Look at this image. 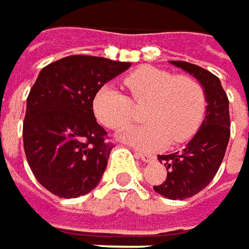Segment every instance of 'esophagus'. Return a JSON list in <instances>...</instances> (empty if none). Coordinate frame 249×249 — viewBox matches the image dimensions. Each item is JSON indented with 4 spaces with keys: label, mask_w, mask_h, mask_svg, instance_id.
<instances>
[{
    "label": "esophagus",
    "mask_w": 249,
    "mask_h": 249,
    "mask_svg": "<svg viewBox=\"0 0 249 249\" xmlns=\"http://www.w3.org/2000/svg\"><path fill=\"white\" fill-rule=\"evenodd\" d=\"M136 156H137V157H140V159H142L143 161H146V163H147V161H151V160L154 159V156H153V154H150V153H144V151H137V153H136Z\"/></svg>",
    "instance_id": "esophagus-1"
}]
</instances>
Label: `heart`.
<instances>
[{
  "instance_id": "b5f03b06",
  "label": "heart",
  "mask_w": 249,
  "mask_h": 249,
  "mask_svg": "<svg viewBox=\"0 0 249 249\" xmlns=\"http://www.w3.org/2000/svg\"><path fill=\"white\" fill-rule=\"evenodd\" d=\"M130 99L112 85H105L93 98V113L112 130H120L133 119L134 105H146L140 126L127 127L120 134L139 149H160L167 143L188 140L200 127L207 99L201 83L188 75L156 66H140L124 76Z\"/></svg>"
}]
</instances>
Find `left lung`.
I'll return each mask as SVG.
<instances>
[{
  "mask_svg": "<svg viewBox=\"0 0 249 249\" xmlns=\"http://www.w3.org/2000/svg\"><path fill=\"white\" fill-rule=\"evenodd\" d=\"M170 63L198 80L207 99L204 120L186 147L171 154H159V161L167 169V177L153 187L154 191L170 200H186L208 186L221 166L230 140V102L220 79L207 69L183 61Z\"/></svg>",
  "mask_w": 249,
  "mask_h": 249,
  "instance_id": "obj_1",
  "label": "left lung"
}]
</instances>
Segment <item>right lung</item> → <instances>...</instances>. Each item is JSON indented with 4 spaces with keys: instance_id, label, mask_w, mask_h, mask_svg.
Returning <instances> with one entry per match:
<instances>
[{
    "instance_id": "1",
    "label": "right lung",
    "mask_w": 249,
    "mask_h": 249,
    "mask_svg": "<svg viewBox=\"0 0 249 249\" xmlns=\"http://www.w3.org/2000/svg\"><path fill=\"white\" fill-rule=\"evenodd\" d=\"M129 68L130 62L72 55L39 72L28 95L22 137L29 167L52 194L76 198L99 184L113 146L96 122L93 98Z\"/></svg>"
}]
</instances>
